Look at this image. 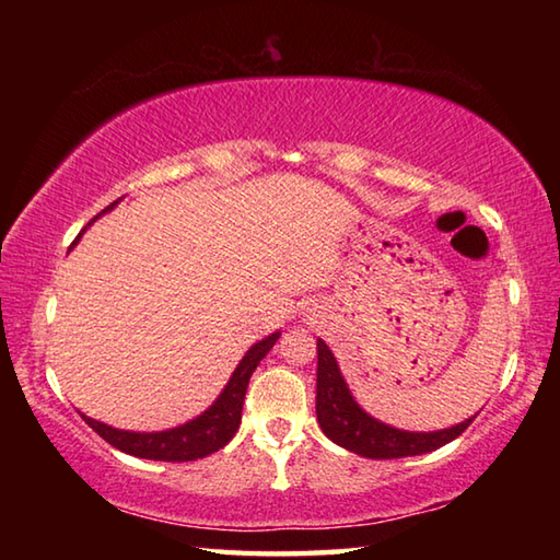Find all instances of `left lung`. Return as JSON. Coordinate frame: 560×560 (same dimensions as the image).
<instances>
[{"mask_svg": "<svg viewBox=\"0 0 560 560\" xmlns=\"http://www.w3.org/2000/svg\"><path fill=\"white\" fill-rule=\"evenodd\" d=\"M317 423L323 433L337 443L339 447L355 452V455L368 459H399V457H413L425 455L443 447L452 440L459 438L467 431L469 423L477 419L462 421L457 425L443 428V431L431 433H413V431H399L395 425H387L383 421L373 419L371 413L359 407L353 399L351 389L343 380L335 353L329 351L323 339H317Z\"/></svg>", "mask_w": 560, "mask_h": 560, "instance_id": "left-lung-1", "label": "left lung"}]
</instances>
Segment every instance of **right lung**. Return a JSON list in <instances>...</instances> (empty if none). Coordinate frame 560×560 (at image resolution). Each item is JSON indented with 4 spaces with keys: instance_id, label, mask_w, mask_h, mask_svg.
<instances>
[{
    "instance_id": "obj_1",
    "label": "right lung",
    "mask_w": 560,
    "mask_h": 560,
    "mask_svg": "<svg viewBox=\"0 0 560 560\" xmlns=\"http://www.w3.org/2000/svg\"><path fill=\"white\" fill-rule=\"evenodd\" d=\"M117 201H113L110 207H105L101 213L117 207ZM281 331H273V335L257 341L255 347H249V351L243 355V361L237 363L229 385L223 387L217 401H213L207 411H201L197 419L187 421L183 425L168 428V431H159V433H135V431H120V428L101 423L96 419H89V416L83 413L81 419L86 421L93 431L105 440V443H110L113 447L127 452V455H135L141 459L192 462V459L207 457L211 452H219L223 445H229V440L235 435L237 425H241V419H243L241 413H243L249 375L255 373V368L271 351V347L277 343Z\"/></svg>"
}]
</instances>
